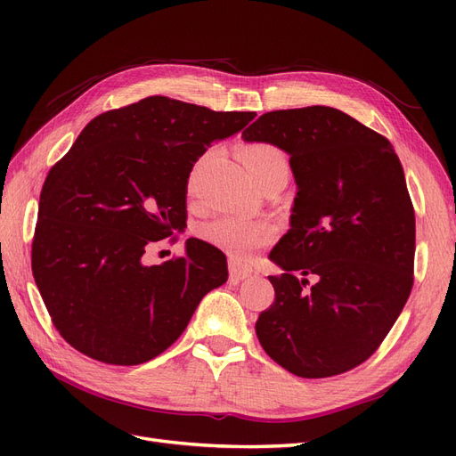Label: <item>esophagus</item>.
Segmentation results:
<instances>
[{
  "instance_id": "34e87169",
  "label": "esophagus",
  "mask_w": 456,
  "mask_h": 456,
  "mask_svg": "<svg viewBox=\"0 0 456 456\" xmlns=\"http://www.w3.org/2000/svg\"><path fill=\"white\" fill-rule=\"evenodd\" d=\"M228 268H230V280L232 281H243L245 278H249L253 273V268L245 262L238 260V258H230L228 260Z\"/></svg>"
}]
</instances>
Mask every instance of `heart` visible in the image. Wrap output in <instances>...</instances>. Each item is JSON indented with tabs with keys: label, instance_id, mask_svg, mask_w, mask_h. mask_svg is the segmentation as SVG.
Instances as JSON below:
<instances>
[{
	"label": "heart",
	"instance_id": "b5f03b06",
	"mask_svg": "<svg viewBox=\"0 0 456 456\" xmlns=\"http://www.w3.org/2000/svg\"><path fill=\"white\" fill-rule=\"evenodd\" d=\"M241 161L256 183L272 175L289 176V158L280 146L272 142H253L245 146L241 150ZM201 236L232 256L249 258L273 240L275 228L266 218L220 215L203 224Z\"/></svg>",
	"mask_w": 456,
	"mask_h": 456
}]
</instances>
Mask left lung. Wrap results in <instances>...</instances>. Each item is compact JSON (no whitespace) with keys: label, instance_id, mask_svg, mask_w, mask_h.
I'll return each mask as SVG.
<instances>
[{"label":"left lung","instance_id":"left-lung-1","mask_svg":"<svg viewBox=\"0 0 456 456\" xmlns=\"http://www.w3.org/2000/svg\"><path fill=\"white\" fill-rule=\"evenodd\" d=\"M241 136L285 150L298 186L291 228L270 253L283 273L268 278L262 348L302 379L362 365L412 289L415 209L394 146L329 106L262 114Z\"/></svg>","mask_w":456,"mask_h":456}]
</instances>
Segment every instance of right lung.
Listing matches in <instances>:
<instances>
[{"instance_id":"add662e5","label":"right lung","mask_w":456,"mask_h":456,"mask_svg":"<svg viewBox=\"0 0 456 456\" xmlns=\"http://www.w3.org/2000/svg\"><path fill=\"white\" fill-rule=\"evenodd\" d=\"M255 116L148 96L91 119L53 165L39 196L32 273L72 348L110 365L154 360L183 335L201 298L226 283V256L207 241L190 238L186 255L154 266L144 253L186 226L194 163Z\"/></svg>"}]
</instances>
